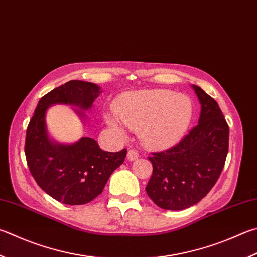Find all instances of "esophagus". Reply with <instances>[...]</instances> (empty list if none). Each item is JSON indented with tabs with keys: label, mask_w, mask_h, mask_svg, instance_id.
Listing matches in <instances>:
<instances>
[{
	"label": "esophagus",
	"mask_w": 257,
	"mask_h": 257,
	"mask_svg": "<svg viewBox=\"0 0 257 257\" xmlns=\"http://www.w3.org/2000/svg\"><path fill=\"white\" fill-rule=\"evenodd\" d=\"M138 157H139V153L136 151V149H134V148L129 149L128 154H127V158L129 161H135V160H137Z\"/></svg>",
	"instance_id": "1"
}]
</instances>
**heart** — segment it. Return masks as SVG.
<instances>
[{"instance_id":"1","label":"heart","mask_w":257,"mask_h":257,"mask_svg":"<svg viewBox=\"0 0 257 257\" xmlns=\"http://www.w3.org/2000/svg\"><path fill=\"white\" fill-rule=\"evenodd\" d=\"M115 114H106L109 127L123 135V123L139 129L148 147L163 148L177 143L192 121L193 104L188 96L166 90L124 93L114 103Z\"/></svg>"}]
</instances>
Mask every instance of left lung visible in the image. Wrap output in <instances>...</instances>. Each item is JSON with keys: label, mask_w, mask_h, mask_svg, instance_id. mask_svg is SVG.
Instances as JSON below:
<instances>
[{"label": "left lung", "mask_w": 257, "mask_h": 257, "mask_svg": "<svg viewBox=\"0 0 257 257\" xmlns=\"http://www.w3.org/2000/svg\"><path fill=\"white\" fill-rule=\"evenodd\" d=\"M193 88L201 103L199 123L175 146L148 157L153 174L146 192L162 209L183 210L198 203L225 166L229 127L217 102L201 87Z\"/></svg>", "instance_id": "1"}]
</instances>
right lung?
<instances>
[{
  "mask_svg": "<svg viewBox=\"0 0 257 257\" xmlns=\"http://www.w3.org/2000/svg\"><path fill=\"white\" fill-rule=\"evenodd\" d=\"M100 94L94 83L69 81L41 97L28 124L25 153L30 173L46 193L65 204H85L101 194L112 172L124 162L127 149L104 152L88 137L72 145L51 143L46 132V111L55 103L87 110Z\"/></svg>",
  "mask_w": 257,
  "mask_h": 257,
  "instance_id": "right-lung-1",
  "label": "right lung"
}]
</instances>
